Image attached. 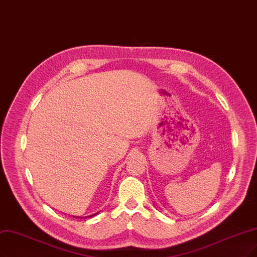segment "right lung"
I'll list each match as a JSON object with an SVG mask.
<instances>
[{
  "label": "right lung",
  "mask_w": 257,
  "mask_h": 257,
  "mask_svg": "<svg viewBox=\"0 0 257 257\" xmlns=\"http://www.w3.org/2000/svg\"><path fill=\"white\" fill-rule=\"evenodd\" d=\"M99 212H97V213H95V214H93V215H90V216H88V218H90V217H92V216H95V215H97ZM81 218V217H80ZM85 218V217H84Z\"/></svg>",
  "instance_id": "1"
}]
</instances>
